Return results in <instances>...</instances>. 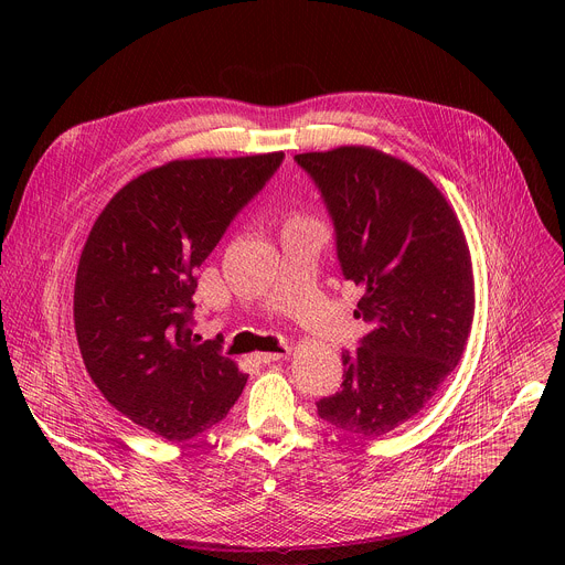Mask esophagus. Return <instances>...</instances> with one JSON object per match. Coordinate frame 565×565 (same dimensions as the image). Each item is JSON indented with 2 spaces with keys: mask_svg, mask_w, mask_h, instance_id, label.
<instances>
[{
  "mask_svg": "<svg viewBox=\"0 0 565 565\" xmlns=\"http://www.w3.org/2000/svg\"><path fill=\"white\" fill-rule=\"evenodd\" d=\"M286 355H288L286 349H284V353H255V362L257 364H273V362H279Z\"/></svg>",
  "mask_w": 565,
  "mask_h": 565,
  "instance_id": "obj_1",
  "label": "esophagus"
}]
</instances>
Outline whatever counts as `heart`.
Listing matches in <instances>:
<instances>
[{
	"instance_id": "1",
	"label": "heart",
	"mask_w": 565,
	"mask_h": 565,
	"mask_svg": "<svg viewBox=\"0 0 565 565\" xmlns=\"http://www.w3.org/2000/svg\"><path fill=\"white\" fill-rule=\"evenodd\" d=\"M290 221H306V218H303V216H292Z\"/></svg>"
}]
</instances>
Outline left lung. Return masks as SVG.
<instances>
[{
	"instance_id": "1",
	"label": "left lung",
	"mask_w": 565,
	"mask_h": 565,
	"mask_svg": "<svg viewBox=\"0 0 565 565\" xmlns=\"http://www.w3.org/2000/svg\"><path fill=\"white\" fill-rule=\"evenodd\" d=\"M335 221L344 277L362 290L369 324L342 353V388L319 418L382 438L414 418L462 358L473 321V270L460 221L434 181L366 145L295 156Z\"/></svg>"
}]
</instances>
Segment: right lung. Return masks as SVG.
<instances>
[{
  "instance_id": "add662e5",
  "label": "right lung",
  "mask_w": 565,
  "mask_h": 565,
  "mask_svg": "<svg viewBox=\"0 0 565 565\" xmlns=\"http://www.w3.org/2000/svg\"><path fill=\"white\" fill-rule=\"evenodd\" d=\"M284 151L181 158L142 172L98 214L79 255L73 324L87 373L111 407L172 443L225 418L248 375L199 344L196 268Z\"/></svg>"
}]
</instances>
